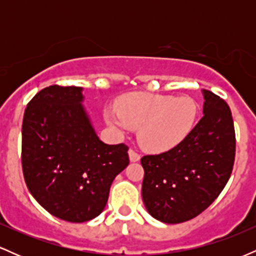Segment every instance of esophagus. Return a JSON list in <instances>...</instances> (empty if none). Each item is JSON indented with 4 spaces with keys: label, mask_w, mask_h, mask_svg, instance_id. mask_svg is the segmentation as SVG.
<instances>
[{
    "label": "esophagus",
    "mask_w": 256,
    "mask_h": 256,
    "mask_svg": "<svg viewBox=\"0 0 256 256\" xmlns=\"http://www.w3.org/2000/svg\"><path fill=\"white\" fill-rule=\"evenodd\" d=\"M128 158H130V161H132V162H136V161H140V155L136 150H134V149H130L128 150Z\"/></svg>",
    "instance_id": "obj_1"
}]
</instances>
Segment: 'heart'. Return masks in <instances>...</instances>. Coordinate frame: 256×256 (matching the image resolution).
<instances>
[{"label": "heart", "mask_w": 256, "mask_h": 256, "mask_svg": "<svg viewBox=\"0 0 256 256\" xmlns=\"http://www.w3.org/2000/svg\"><path fill=\"white\" fill-rule=\"evenodd\" d=\"M198 106L190 98L134 92L116 102V113L107 110L104 120L120 132L138 128L140 144L150 152L178 146L195 124Z\"/></svg>", "instance_id": "1"}]
</instances>
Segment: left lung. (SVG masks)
Segmentation results:
<instances>
[{
	"label": "left lung",
	"mask_w": 256,
	"mask_h": 256,
	"mask_svg": "<svg viewBox=\"0 0 256 256\" xmlns=\"http://www.w3.org/2000/svg\"><path fill=\"white\" fill-rule=\"evenodd\" d=\"M204 116L168 152L140 158L142 198L152 218L178 224L195 218L222 192L234 162L236 137L228 104L210 90Z\"/></svg>",
	"instance_id": "obj_1"
}]
</instances>
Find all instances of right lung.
<instances>
[{
  "instance_id": "obj_1",
  "label": "right lung",
  "mask_w": 256,
  "mask_h": 256,
  "mask_svg": "<svg viewBox=\"0 0 256 256\" xmlns=\"http://www.w3.org/2000/svg\"><path fill=\"white\" fill-rule=\"evenodd\" d=\"M82 90L44 88L28 102L22 131L28 189L44 210L71 222L101 214L114 178L130 162L128 146L106 144L98 137Z\"/></svg>"
}]
</instances>
